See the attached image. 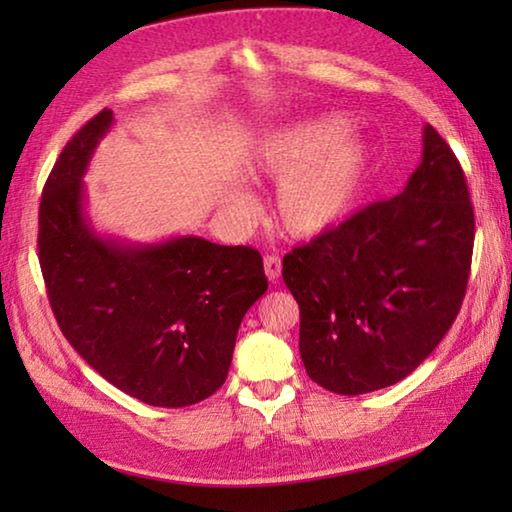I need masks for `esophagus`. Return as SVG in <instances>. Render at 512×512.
<instances>
[{"instance_id": "esophagus-1", "label": "esophagus", "mask_w": 512, "mask_h": 512, "mask_svg": "<svg viewBox=\"0 0 512 512\" xmlns=\"http://www.w3.org/2000/svg\"><path fill=\"white\" fill-rule=\"evenodd\" d=\"M264 271H266V277L271 282H277L280 280V275H282V262H280V257L277 255H266L264 257Z\"/></svg>"}]
</instances>
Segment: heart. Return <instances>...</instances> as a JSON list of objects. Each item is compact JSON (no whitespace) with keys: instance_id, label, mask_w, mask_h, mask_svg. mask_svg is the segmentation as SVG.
I'll list each match as a JSON object with an SVG mask.
<instances>
[{"instance_id":"b5f03b06","label":"heart","mask_w":512,"mask_h":512,"mask_svg":"<svg viewBox=\"0 0 512 512\" xmlns=\"http://www.w3.org/2000/svg\"><path fill=\"white\" fill-rule=\"evenodd\" d=\"M368 151L348 121L336 115L311 117L268 133L250 160L257 185H277L273 221L284 235L311 239L339 225L357 203ZM230 210L241 221L255 216L248 194H232Z\"/></svg>"}]
</instances>
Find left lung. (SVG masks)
I'll list each match as a JSON object with an SVG mask.
<instances>
[{
	"mask_svg": "<svg viewBox=\"0 0 512 512\" xmlns=\"http://www.w3.org/2000/svg\"><path fill=\"white\" fill-rule=\"evenodd\" d=\"M404 192L296 246L282 277L300 307V357L327 391L393 386L443 341L470 280L474 210L449 144L424 126Z\"/></svg>",
	"mask_w": 512,
	"mask_h": 512,
	"instance_id": "obj_1",
	"label": "left lung"
}]
</instances>
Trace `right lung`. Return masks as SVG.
<instances>
[{
    "label": "right lung",
    "mask_w": 512,
    "mask_h": 512,
    "mask_svg": "<svg viewBox=\"0 0 512 512\" xmlns=\"http://www.w3.org/2000/svg\"><path fill=\"white\" fill-rule=\"evenodd\" d=\"M112 126L101 110L60 151L42 189L38 257L72 348L119 391L162 409L219 391L241 318L264 296L262 255L176 237L151 246L103 239L83 214V173Z\"/></svg>",
    "instance_id": "add662e5"
}]
</instances>
